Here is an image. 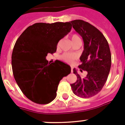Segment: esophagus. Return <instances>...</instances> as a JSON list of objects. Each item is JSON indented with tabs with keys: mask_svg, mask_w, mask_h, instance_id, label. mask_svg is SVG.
<instances>
[{
	"mask_svg": "<svg viewBox=\"0 0 125 125\" xmlns=\"http://www.w3.org/2000/svg\"><path fill=\"white\" fill-rule=\"evenodd\" d=\"M71 72H73V68H72V69H71Z\"/></svg>",
	"mask_w": 125,
	"mask_h": 125,
	"instance_id": "34e87169",
	"label": "esophagus"
}]
</instances>
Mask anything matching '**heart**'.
I'll list each match as a JSON object with an SVG mask.
<instances>
[{
  "instance_id": "obj_1",
  "label": "heart",
  "mask_w": 125,
  "mask_h": 125,
  "mask_svg": "<svg viewBox=\"0 0 125 125\" xmlns=\"http://www.w3.org/2000/svg\"><path fill=\"white\" fill-rule=\"evenodd\" d=\"M79 37L77 35H73L72 36V41H74L77 39H79ZM76 55L73 54L71 53H65L61 56V59L64 61L67 62H72L75 59H76Z\"/></svg>"
}]
</instances>
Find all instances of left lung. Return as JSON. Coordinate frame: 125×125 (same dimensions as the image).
Returning a JSON list of instances; mask_svg holds the SVG:
<instances>
[{
    "instance_id": "1",
    "label": "left lung",
    "mask_w": 125,
    "mask_h": 125,
    "mask_svg": "<svg viewBox=\"0 0 125 125\" xmlns=\"http://www.w3.org/2000/svg\"><path fill=\"white\" fill-rule=\"evenodd\" d=\"M70 22L84 42V50L80 57L81 64L79 68L87 72L83 77L73 68L77 81L70 86L77 96L88 98L97 94L106 83L111 67V53L107 41L98 29L82 20Z\"/></svg>"
}]
</instances>
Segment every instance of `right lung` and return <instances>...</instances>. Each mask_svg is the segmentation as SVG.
<instances>
[{
  "label": "right lung",
  "mask_w": 125,
  "mask_h": 125,
  "mask_svg": "<svg viewBox=\"0 0 125 125\" xmlns=\"http://www.w3.org/2000/svg\"><path fill=\"white\" fill-rule=\"evenodd\" d=\"M72 29L70 22L35 23L28 27L14 46L11 65L14 78L24 95L37 104H48L57 96L60 81L70 73L67 64L46 59L56 52L60 40Z\"/></svg>",
  "instance_id": "add662e5"
}]
</instances>
